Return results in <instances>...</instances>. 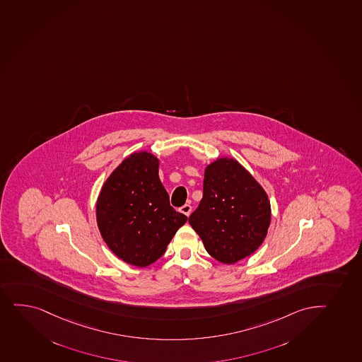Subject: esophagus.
<instances>
[{
    "label": "esophagus",
    "mask_w": 362,
    "mask_h": 362,
    "mask_svg": "<svg viewBox=\"0 0 362 362\" xmlns=\"http://www.w3.org/2000/svg\"><path fill=\"white\" fill-rule=\"evenodd\" d=\"M191 209H192V207L190 204H184L183 207L180 208V211L185 216H189L191 214Z\"/></svg>",
    "instance_id": "esophagus-1"
}]
</instances>
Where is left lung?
<instances>
[{
	"instance_id": "obj_1",
	"label": "left lung",
	"mask_w": 362,
	"mask_h": 362,
	"mask_svg": "<svg viewBox=\"0 0 362 362\" xmlns=\"http://www.w3.org/2000/svg\"><path fill=\"white\" fill-rule=\"evenodd\" d=\"M208 254L223 264L252 255L267 236V194L236 158L221 156L204 170V197L189 218Z\"/></svg>"
}]
</instances>
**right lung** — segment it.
Here are the masks:
<instances>
[{
	"mask_svg": "<svg viewBox=\"0 0 362 362\" xmlns=\"http://www.w3.org/2000/svg\"><path fill=\"white\" fill-rule=\"evenodd\" d=\"M158 165L149 151H134L110 173L96 202L102 238L114 255L136 267L160 259L187 220L171 207Z\"/></svg>",
	"mask_w": 362,
	"mask_h": 362,
	"instance_id": "right-lung-1",
	"label": "right lung"
}]
</instances>
